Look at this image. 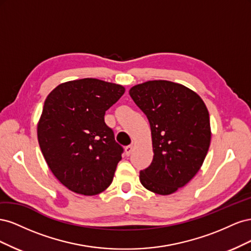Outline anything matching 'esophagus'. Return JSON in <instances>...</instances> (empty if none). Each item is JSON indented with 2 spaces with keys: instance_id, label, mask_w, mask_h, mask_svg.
I'll use <instances>...</instances> for the list:
<instances>
[{
  "instance_id": "obj_1",
  "label": "esophagus",
  "mask_w": 251,
  "mask_h": 251,
  "mask_svg": "<svg viewBox=\"0 0 251 251\" xmlns=\"http://www.w3.org/2000/svg\"><path fill=\"white\" fill-rule=\"evenodd\" d=\"M125 151H126V156H130V155L132 154V151H133V146H127V147H126Z\"/></svg>"
}]
</instances>
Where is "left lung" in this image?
I'll list each match as a JSON object with an SVG mask.
<instances>
[{
    "mask_svg": "<svg viewBox=\"0 0 251 251\" xmlns=\"http://www.w3.org/2000/svg\"><path fill=\"white\" fill-rule=\"evenodd\" d=\"M151 126L153 161L140 172L141 184L171 195L199 172L209 149L208 110L195 91L169 80H149L128 91Z\"/></svg>",
    "mask_w": 251,
    "mask_h": 251,
    "instance_id": "1",
    "label": "left lung"
}]
</instances>
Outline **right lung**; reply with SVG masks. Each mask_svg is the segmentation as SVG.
I'll return each mask as SVG.
<instances>
[{
    "instance_id": "right-lung-1",
    "label": "right lung",
    "mask_w": 251,
    "mask_h": 251,
    "mask_svg": "<svg viewBox=\"0 0 251 251\" xmlns=\"http://www.w3.org/2000/svg\"><path fill=\"white\" fill-rule=\"evenodd\" d=\"M125 91L117 83L82 78L60 83L45 100L37 139L49 169L71 192L94 196L112 183L124 149L104 114Z\"/></svg>"
}]
</instances>
